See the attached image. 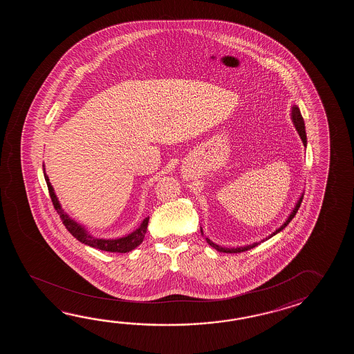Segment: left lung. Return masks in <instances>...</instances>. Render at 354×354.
<instances>
[{"label":"left lung","instance_id":"8db88e82","mask_svg":"<svg viewBox=\"0 0 354 354\" xmlns=\"http://www.w3.org/2000/svg\"><path fill=\"white\" fill-rule=\"evenodd\" d=\"M291 119H292V122H294L295 128L297 130V133H299V136H300L301 140H302V143L306 147V144H308V140H306V131H305V122H304V119H302V115L300 113V109L297 107V106H292V111H291ZM302 198H304V195H301L300 198H299V201L296 203V206H295L294 210L290 214V216L287 218L286 221L282 224V225L279 226V229L274 232V233H272L271 235H268V238H266L263 241H267V239H270L272 238L273 235H276V234L279 233L281 230H283L287 225H288V223L294 218L295 215H296V212L299 210V207H300L301 203H302ZM201 234L203 235V229H201ZM206 241L210 244L212 248L216 249L218 252H223V253H241V252H245V250H249V249L254 248L257 247L259 243H253V244H250V245H245V247H236V248H223V247H220L218 244H215L214 241H211L209 238H206Z\"/></svg>","mask_w":354,"mask_h":354}]
</instances>
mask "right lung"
<instances>
[{"label":"right lung","mask_w":354,"mask_h":354,"mask_svg":"<svg viewBox=\"0 0 354 354\" xmlns=\"http://www.w3.org/2000/svg\"><path fill=\"white\" fill-rule=\"evenodd\" d=\"M43 169H44V165H43ZM46 171V169H44ZM44 178H46V186L49 189V195L52 198V203L54 205V209L58 212L59 218H62L63 224L67 227L68 232L75 236L77 241L84 243L87 245H90L92 248L101 249L105 252H113V253H127L133 249H136L139 244H142L144 239V235L147 233V226H148V221L149 218H145L143 223L140 226L134 230L133 233L128 234L127 236L122 238H118V239H100V238H95L88 234V232L83 227L82 225L77 224L75 220L68 216L64 210L62 209L59 201L57 198V196L54 194L53 187L49 182V177L44 174Z\"/></svg>","instance_id":"right-lung-1"}]
</instances>
